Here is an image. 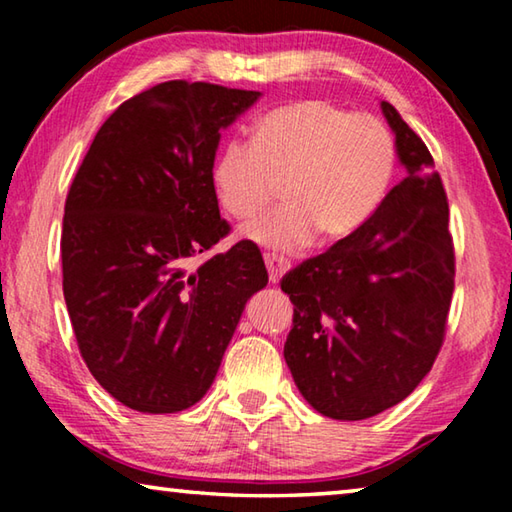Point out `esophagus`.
Returning a JSON list of instances; mask_svg holds the SVG:
<instances>
[{
  "mask_svg": "<svg viewBox=\"0 0 512 512\" xmlns=\"http://www.w3.org/2000/svg\"><path fill=\"white\" fill-rule=\"evenodd\" d=\"M264 264H266V268H268V280H271L273 284L280 282V277L291 268L289 259L277 257V255H266V257H264Z\"/></svg>",
  "mask_w": 512,
  "mask_h": 512,
  "instance_id": "34e87169",
  "label": "esophagus"
}]
</instances>
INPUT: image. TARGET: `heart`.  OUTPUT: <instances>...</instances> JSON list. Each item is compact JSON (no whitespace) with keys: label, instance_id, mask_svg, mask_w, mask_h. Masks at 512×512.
<instances>
[{"label":"heart","instance_id":"obj_1","mask_svg":"<svg viewBox=\"0 0 512 512\" xmlns=\"http://www.w3.org/2000/svg\"><path fill=\"white\" fill-rule=\"evenodd\" d=\"M397 171V144L384 121L325 99H302L257 121L248 142H225L212 162L221 210L253 219L282 185L284 203L244 228L271 250H298L318 232L339 241L379 212Z\"/></svg>","mask_w":512,"mask_h":512}]
</instances>
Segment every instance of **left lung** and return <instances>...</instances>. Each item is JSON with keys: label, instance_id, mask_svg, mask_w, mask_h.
I'll return each mask as SVG.
<instances>
[{"label": "left lung", "instance_id": "1", "mask_svg": "<svg viewBox=\"0 0 512 512\" xmlns=\"http://www.w3.org/2000/svg\"><path fill=\"white\" fill-rule=\"evenodd\" d=\"M406 178L359 232L282 277L293 302L284 359L302 397L334 420L400 404L431 370L454 291L443 180L427 146L391 103Z\"/></svg>", "mask_w": 512, "mask_h": 512}]
</instances>
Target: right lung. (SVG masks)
Returning <instances> with one entry per match:
<instances>
[{
  "instance_id": "right-lung-1",
  "label": "right lung",
  "mask_w": 512,
  "mask_h": 512,
  "mask_svg": "<svg viewBox=\"0 0 512 512\" xmlns=\"http://www.w3.org/2000/svg\"><path fill=\"white\" fill-rule=\"evenodd\" d=\"M262 92L167 81L103 121L69 187L63 293L92 377L128 409L176 413L212 386L268 273L253 241L189 271L230 232L212 189L221 131Z\"/></svg>"
}]
</instances>
